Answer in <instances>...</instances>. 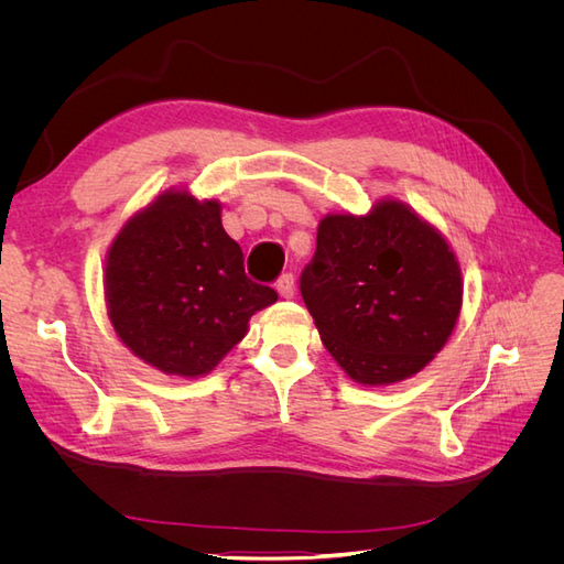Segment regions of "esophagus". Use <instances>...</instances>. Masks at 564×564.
<instances>
[{"mask_svg":"<svg viewBox=\"0 0 564 564\" xmlns=\"http://www.w3.org/2000/svg\"><path fill=\"white\" fill-rule=\"evenodd\" d=\"M275 289H278V294L282 296V299H292L294 296V292H296V286H294V275H282L280 280H278V284H275Z\"/></svg>","mask_w":564,"mask_h":564,"instance_id":"obj_1","label":"esophagus"}]
</instances>
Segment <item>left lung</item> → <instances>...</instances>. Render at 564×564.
I'll return each instance as SVG.
<instances>
[{
  "instance_id": "left-lung-1",
  "label": "left lung",
  "mask_w": 564,
  "mask_h": 564,
  "mask_svg": "<svg viewBox=\"0 0 564 564\" xmlns=\"http://www.w3.org/2000/svg\"><path fill=\"white\" fill-rule=\"evenodd\" d=\"M324 348L355 383L414 377L447 346L464 303L447 237L409 204L383 197L357 214H327L301 275Z\"/></svg>"
}]
</instances>
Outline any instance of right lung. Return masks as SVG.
<instances>
[{"instance_id": "right-lung-1", "label": "right lung", "mask_w": 564, "mask_h": 564, "mask_svg": "<svg viewBox=\"0 0 564 564\" xmlns=\"http://www.w3.org/2000/svg\"><path fill=\"white\" fill-rule=\"evenodd\" d=\"M106 308L122 344L166 377L197 379L240 344L249 319L278 301L245 275L220 202L169 187L127 218L106 253Z\"/></svg>"}]
</instances>
